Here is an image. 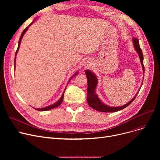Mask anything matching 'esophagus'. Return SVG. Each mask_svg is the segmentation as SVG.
<instances>
[{
  "label": "esophagus",
  "mask_w": 160,
  "mask_h": 160,
  "mask_svg": "<svg viewBox=\"0 0 160 160\" xmlns=\"http://www.w3.org/2000/svg\"><path fill=\"white\" fill-rule=\"evenodd\" d=\"M83 66H84V67H88L89 66V64L88 63H85L84 65H83Z\"/></svg>",
  "instance_id": "esophagus-1"
}]
</instances>
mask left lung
Listing matches in <instances>:
<instances>
[{
    "mask_svg": "<svg viewBox=\"0 0 160 160\" xmlns=\"http://www.w3.org/2000/svg\"><path fill=\"white\" fill-rule=\"evenodd\" d=\"M132 42L133 44V47L135 48L136 51L138 52L139 55V58L140 59L141 64L142 66V69L144 72L145 68L143 65V55H142V50L139 46V41L136 38H133ZM85 73L86 74L87 79H88V95H87L88 103L90 107H91L92 108H93L94 110L98 112H118L119 110H122V109L127 107L130 104L132 103V102L134 99H135L136 97L137 96L139 91L140 90V88H139V91H138V93L135 95V97H134L127 104H126L121 106H117V107L110 106L108 105H106V104H104L101 100H100V99L99 98V97L96 93V88L98 85V78L97 76L90 70H86L85 71ZM142 84V82L141 85Z\"/></svg>",
    "mask_w": 160,
    "mask_h": 160,
    "instance_id": "1",
    "label": "left lung"
}]
</instances>
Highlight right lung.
Masks as SVG:
<instances>
[{"label": "right lung", "instance_id": "1", "mask_svg": "<svg viewBox=\"0 0 160 160\" xmlns=\"http://www.w3.org/2000/svg\"><path fill=\"white\" fill-rule=\"evenodd\" d=\"M33 22H34V20H33V21L32 22V23H30V24H29V26H28L26 28H25V29L23 30V32H22V33H21V36L20 38H19V40L18 47V49H17V51H16V52H15V60H14V67H15V62H15V61H16V56H17V54H18V52L19 51V47H20V45H21V42L22 38L23 36L24 35V33H26V32H27V30L28 29L29 27H30V26H31V25L33 23ZM78 71H77V72H75V73L72 76V77H71V78L69 79V80L68 81V82H67V84H68L69 82V81H70V80L73 78V77H74L75 76H77V75L78 74ZM66 87H67V86H66ZM65 89H66V88H65ZM65 90H64V91H63V94H62V97H60V98L56 102H55V103H54V104H51V105H50V106H48L44 107V108H34V109H36V110H38V111H47V110H52V109L55 108H56V107L59 106H60V105L62 104V101H63V95H64Z\"/></svg>", "mask_w": 160, "mask_h": 160}]
</instances>
